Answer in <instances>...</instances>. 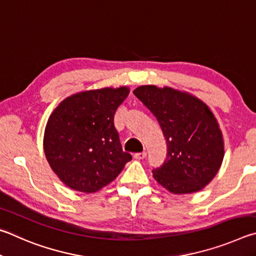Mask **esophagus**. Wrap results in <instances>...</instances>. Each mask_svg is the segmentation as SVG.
<instances>
[{
    "label": "esophagus",
    "mask_w": 256,
    "mask_h": 256,
    "mask_svg": "<svg viewBox=\"0 0 256 256\" xmlns=\"http://www.w3.org/2000/svg\"><path fill=\"white\" fill-rule=\"evenodd\" d=\"M134 158H135L136 160H144L146 158V153L145 152H142V153H136L135 155H134Z\"/></svg>",
    "instance_id": "obj_1"
}]
</instances>
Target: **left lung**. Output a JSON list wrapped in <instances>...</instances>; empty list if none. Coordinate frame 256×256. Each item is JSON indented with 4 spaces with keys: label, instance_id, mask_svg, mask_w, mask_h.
I'll list each match as a JSON object with an SVG mask.
<instances>
[{
    "label": "left lung",
    "instance_id": "obj_1",
    "mask_svg": "<svg viewBox=\"0 0 256 256\" xmlns=\"http://www.w3.org/2000/svg\"><path fill=\"white\" fill-rule=\"evenodd\" d=\"M134 94L152 111L168 142V155L153 176L176 194L204 189L220 168L222 135L204 103L171 88L142 85Z\"/></svg>",
    "mask_w": 256,
    "mask_h": 256
}]
</instances>
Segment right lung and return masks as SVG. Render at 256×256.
Returning <instances> with one entry per match:
<instances>
[{
	"instance_id": "1",
	"label": "right lung",
	"mask_w": 256,
	"mask_h": 256,
	"mask_svg": "<svg viewBox=\"0 0 256 256\" xmlns=\"http://www.w3.org/2000/svg\"><path fill=\"white\" fill-rule=\"evenodd\" d=\"M128 93L126 86L76 93L49 116L44 154L52 171L70 189L86 194L100 190L132 160L114 127V114Z\"/></svg>"
}]
</instances>
